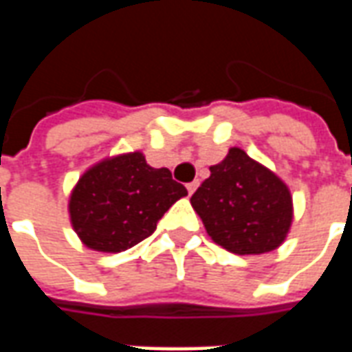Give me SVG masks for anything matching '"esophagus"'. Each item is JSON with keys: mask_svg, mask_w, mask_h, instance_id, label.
Masks as SVG:
<instances>
[{"mask_svg": "<svg viewBox=\"0 0 352 352\" xmlns=\"http://www.w3.org/2000/svg\"><path fill=\"white\" fill-rule=\"evenodd\" d=\"M198 186H199L198 181H192V183L186 184V190H188V194H194V192H196V188H198Z\"/></svg>", "mask_w": 352, "mask_h": 352, "instance_id": "obj_1", "label": "esophagus"}]
</instances>
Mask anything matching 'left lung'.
<instances>
[{"instance_id": "obj_1", "label": "left lung", "mask_w": 352, "mask_h": 352, "mask_svg": "<svg viewBox=\"0 0 352 352\" xmlns=\"http://www.w3.org/2000/svg\"><path fill=\"white\" fill-rule=\"evenodd\" d=\"M209 171L190 204L214 243L241 256L280 247L294 219L285 181L239 146Z\"/></svg>"}]
</instances>
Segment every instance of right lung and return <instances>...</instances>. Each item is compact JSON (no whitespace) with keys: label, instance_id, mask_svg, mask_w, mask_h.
Returning <instances> with one entry per match:
<instances>
[{"label":"right lung","instance_id":"add662e5","mask_svg":"<svg viewBox=\"0 0 352 352\" xmlns=\"http://www.w3.org/2000/svg\"><path fill=\"white\" fill-rule=\"evenodd\" d=\"M188 192L168 168H151L145 154L103 158L79 177L69 196V221L82 245L122 252L156 230L164 213Z\"/></svg>","mask_w":352,"mask_h":352}]
</instances>
